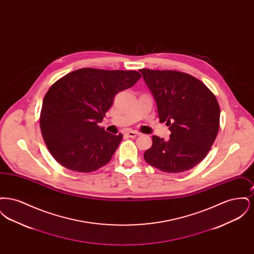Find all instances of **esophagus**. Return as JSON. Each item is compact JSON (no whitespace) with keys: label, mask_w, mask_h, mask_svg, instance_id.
Returning <instances> with one entry per match:
<instances>
[{"label":"esophagus","mask_w":254,"mask_h":254,"mask_svg":"<svg viewBox=\"0 0 254 254\" xmlns=\"http://www.w3.org/2000/svg\"><path fill=\"white\" fill-rule=\"evenodd\" d=\"M127 135H128L130 138H135L140 135V132H138L136 130H128V131H127Z\"/></svg>","instance_id":"obj_1"}]
</instances>
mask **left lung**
I'll use <instances>...</instances> for the list:
<instances>
[{
  "label": "left lung",
  "mask_w": 254,
  "mask_h": 254,
  "mask_svg": "<svg viewBox=\"0 0 254 254\" xmlns=\"http://www.w3.org/2000/svg\"><path fill=\"white\" fill-rule=\"evenodd\" d=\"M157 104L158 117L167 122L170 138L152 136L145 162L162 171L190 170L205 159L220 127L215 95L193 76L176 70L140 69Z\"/></svg>",
  "instance_id": "8db88e82"
}]
</instances>
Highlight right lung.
Segmentation results:
<instances>
[{"label": "right lung", "instance_id": "add662e5", "mask_svg": "<svg viewBox=\"0 0 254 254\" xmlns=\"http://www.w3.org/2000/svg\"><path fill=\"white\" fill-rule=\"evenodd\" d=\"M142 75L135 70L91 67L68 73L50 86L43 101L41 131L53 158L65 169L92 172L111 160L123 135L98 126L118 92Z\"/></svg>", "mask_w": 254, "mask_h": 254}]
</instances>
